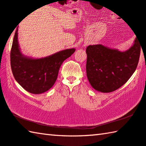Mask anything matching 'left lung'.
<instances>
[{"mask_svg":"<svg viewBox=\"0 0 146 146\" xmlns=\"http://www.w3.org/2000/svg\"><path fill=\"white\" fill-rule=\"evenodd\" d=\"M136 38L125 52L102 45H89L86 49V75L92 86L104 93L111 92L124 85L139 63L141 45Z\"/></svg>","mask_w":146,"mask_h":146,"instance_id":"obj_1","label":"left lung"}]
</instances>
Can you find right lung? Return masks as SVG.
I'll return each instance as SVG.
<instances>
[{
	"label": "right lung",
	"mask_w": 146,
	"mask_h": 146,
	"mask_svg": "<svg viewBox=\"0 0 146 146\" xmlns=\"http://www.w3.org/2000/svg\"><path fill=\"white\" fill-rule=\"evenodd\" d=\"M17 31L18 29L15 31L10 52L13 74L20 86L29 92H45L54 85L61 64L75 52V48L60 51L44 58L25 57L20 52Z\"/></svg>",
	"instance_id": "1"
}]
</instances>
